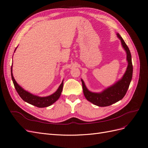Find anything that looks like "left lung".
Segmentation results:
<instances>
[{
	"mask_svg": "<svg viewBox=\"0 0 148 148\" xmlns=\"http://www.w3.org/2000/svg\"><path fill=\"white\" fill-rule=\"evenodd\" d=\"M117 37L120 39L122 47L127 53V60L128 66L126 71L117 82L111 86L104 89L101 92H92L89 91L85 85L83 80L82 79L83 90L86 99L92 103L93 104L99 107L109 106L122 99L129 88L133 75V65L132 62V56L130 51L123 41V38L117 33Z\"/></svg>",
	"mask_w": 148,
	"mask_h": 148,
	"instance_id": "1",
	"label": "left lung"
}]
</instances>
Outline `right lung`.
<instances>
[{
  "label": "right lung",
  "mask_w": 148,
  "mask_h": 148,
  "mask_svg": "<svg viewBox=\"0 0 148 148\" xmlns=\"http://www.w3.org/2000/svg\"><path fill=\"white\" fill-rule=\"evenodd\" d=\"M11 76L16 91H17L19 96L21 97V99L24 101L28 102V104L36 106L38 107H40V108L50 106L51 105L53 104L56 101H57L60 97L61 92L62 91V89H63L64 81H62L59 88L57 89V90L54 93H53L52 95L46 97H39L25 91L24 89L22 88L20 85L16 82L12 73V65L11 66Z\"/></svg>",
  "instance_id": "obj_1"
}]
</instances>
